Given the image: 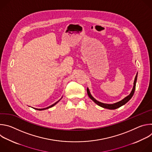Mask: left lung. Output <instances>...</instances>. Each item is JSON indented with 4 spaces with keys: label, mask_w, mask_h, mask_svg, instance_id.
Listing matches in <instances>:
<instances>
[{
    "label": "left lung",
    "mask_w": 152,
    "mask_h": 152,
    "mask_svg": "<svg viewBox=\"0 0 152 152\" xmlns=\"http://www.w3.org/2000/svg\"><path fill=\"white\" fill-rule=\"evenodd\" d=\"M137 76H138V74L137 73V75L135 77V80H134V86H133V88H132V90L131 91V93H130V94L129 96H127V97H126L125 98H124L123 100H121V101H119L117 103H113V104H106V103H102V102H100L99 101H97V100H96L91 94L90 92V90L89 89L87 88V90H86V91H87V93H88V95L89 96V97L94 102V103H96L97 104H98L99 106L102 107H104V108H106V109H109V110H115L117 109V108H118L120 107V106L124 105V104H126L130 99H131L134 94V92H135V86H136V83H137Z\"/></svg>",
    "instance_id": "1"
}]
</instances>
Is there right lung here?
I'll list each match as a JSON object with an SVG mask.
<instances>
[{
	"instance_id": "add662e5",
	"label": "right lung",
	"mask_w": 152,
	"mask_h": 152,
	"mask_svg": "<svg viewBox=\"0 0 152 152\" xmlns=\"http://www.w3.org/2000/svg\"><path fill=\"white\" fill-rule=\"evenodd\" d=\"M61 100V99H60ZM60 100H59L58 101H57L56 102H55L54 104H52V105H50V106H49V107H45V108H43V109H37V108H34L35 110H39V111H42V110H47V109H48V108H50V107H52V106H53L54 105H55L59 101H60Z\"/></svg>"
}]
</instances>
